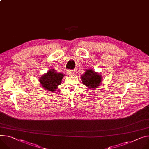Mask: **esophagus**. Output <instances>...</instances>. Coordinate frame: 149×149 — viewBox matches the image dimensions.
Here are the masks:
<instances>
[{"instance_id":"34e87169","label":"esophagus","mask_w":149,"mask_h":149,"mask_svg":"<svg viewBox=\"0 0 149 149\" xmlns=\"http://www.w3.org/2000/svg\"><path fill=\"white\" fill-rule=\"evenodd\" d=\"M67 73L68 74V75H71V76H73L74 75V72L73 71H72V70H68L67 71Z\"/></svg>"}]
</instances>
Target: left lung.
Returning a JSON list of instances; mask_svg holds the SVG:
<instances>
[{"instance_id":"obj_1","label":"left lung","mask_w":149,"mask_h":149,"mask_svg":"<svg viewBox=\"0 0 149 149\" xmlns=\"http://www.w3.org/2000/svg\"><path fill=\"white\" fill-rule=\"evenodd\" d=\"M81 79L84 85L91 90H94L102 83V76L92 69H88L81 75Z\"/></svg>"}]
</instances>
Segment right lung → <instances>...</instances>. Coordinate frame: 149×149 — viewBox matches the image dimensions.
<instances>
[{
    "mask_svg": "<svg viewBox=\"0 0 149 149\" xmlns=\"http://www.w3.org/2000/svg\"><path fill=\"white\" fill-rule=\"evenodd\" d=\"M64 76L65 74L58 72L54 69H51L40 77L39 82L44 89L53 92L58 88V86L61 84Z\"/></svg>",
    "mask_w": 149,
    "mask_h": 149,
    "instance_id": "right-lung-1",
    "label": "right lung"
}]
</instances>
